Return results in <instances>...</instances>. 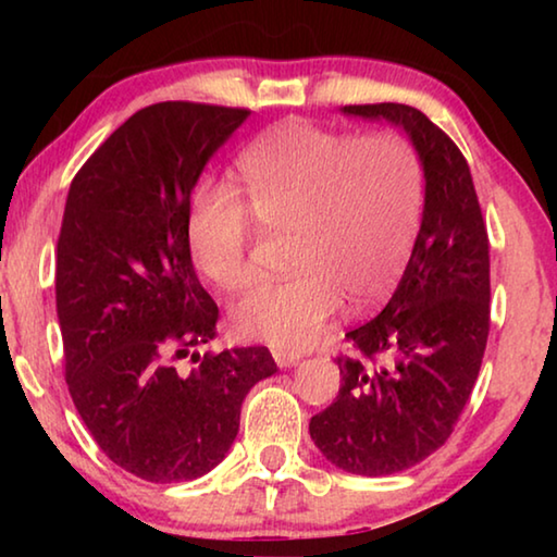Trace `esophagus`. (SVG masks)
Wrapping results in <instances>:
<instances>
[{"label": "esophagus", "instance_id": "34e87169", "mask_svg": "<svg viewBox=\"0 0 557 557\" xmlns=\"http://www.w3.org/2000/svg\"><path fill=\"white\" fill-rule=\"evenodd\" d=\"M272 356H275V363L280 369H292V366H297L301 361V354L289 351V348H275Z\"/></svg>", "mask_w": 557, "mask_h": 557}]
</instances>
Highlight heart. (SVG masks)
<instances>
[{"instance_id": "1", "label": "heart", "mask_w": 557, "mask_h": 557, "mask_svg": "<svg viewBox=\"0 0 557 557\" xmlns=\"http://www.w3.org/2000/svg\"><path fill=\"white\" fill-rule=\"evenodd\" d=\"M425 206L418 149L393 129L354 132L292 120L238 159V186L206 182L188 206L196 268L223 292L256 280V223L287 231L285 268L233 307L243 338L307 346L338 307H371L408 262Z\"/></svg>"}]
</instances>
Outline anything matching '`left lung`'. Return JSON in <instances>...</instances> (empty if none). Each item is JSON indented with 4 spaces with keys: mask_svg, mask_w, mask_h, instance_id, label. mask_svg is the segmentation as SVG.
<instances>
[{
    "mask_svg": "<svg viewBox=\"0 0 557 557\" xmlns=\"http://www.w3.org/2000/svg\"><path fill=\"white\" fill-rule=\"evenodd\" d=\"M344 115L403 127L425 172V209L398 289L348 332L342 388L309 422L338 469L388 476L445 445L474 388L488 336V235L459 147L418 108L346 106Z\"/></svg>",
    "mask_w": 557,
    "mask_h": 557,
    "instance_id": "left-lung-1",
    "label": "left lung"
}]
</instances>
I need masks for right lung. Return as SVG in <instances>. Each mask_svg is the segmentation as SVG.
<instances>
[{
  "mask_svg": "<svg viewBox=\"0 0 557 557\" xmlns=\"http://www.w3.org/2000/svg\"><path fill=\"white\" fill-rule=\"evenodd\" d=\"M248 115L184 100L143 108L90 154L65 199L55 250L65 383L98 447L154 484L219 465L245 395L277 371L265 346L199 354L219 307L196 277L188 206Z\"/></svg>",
  "mask_w": 557,
  "mask_h": 557,
  "instance_id": "obj_1",
  "label": "right lung"
}]
</instances>
